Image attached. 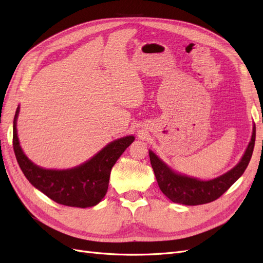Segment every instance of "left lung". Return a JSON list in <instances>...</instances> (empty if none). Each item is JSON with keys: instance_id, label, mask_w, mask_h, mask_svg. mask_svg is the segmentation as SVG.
Listing matches in <instances>:
<instances>
[{"instance_id": "1", "label": "left lung", "mask_w": 263, "mask_h": 263, "mask_svg": "<svg viewBox=\"0 0 263 263\" xmlns=\"http://www.w3.org/2000/svg\"><path fill=\"white\" fill-rule=\"evenodd\" d=\"M254 141H256V125H253L251 141L242 159L234 168L211 181H200L198 178L178 174L171 170L152 151L148 152V155L157 184L165 196L177 204L195 206L207 204L219 198L243 174L251 160Z\"/></svg>"}]
</instances>
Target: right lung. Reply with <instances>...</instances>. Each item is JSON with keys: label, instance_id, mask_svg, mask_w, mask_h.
Segmentation results:
<instances>
[{"label": "right lung", "instance_id": "obj_1", "mask_svg": "<svg viewBox=\"0 0 263 263\" xmlns=\"http://www.w3.org/2000/svg\"><path fill=\"white\" fill-rule=\"evenodd\" d=\"M18 112L20 107L13 121V148L20 167L29 183L50 199L65 206L86 208L99 204L108 191L112 166L134 141V137L129 136L111 142L77 167L46 170L28 160L20 145L16 131Z\"/></svg>", "mask_w": 263, "mask_h": 263}]
</instances>
